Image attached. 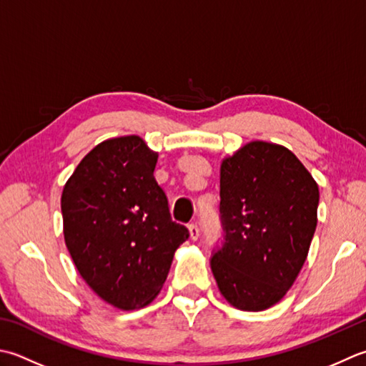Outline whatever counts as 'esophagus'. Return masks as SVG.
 <instances>
[{"mask_svg": "<svg viewBox=\"0 0 366 366\" xmlns=\"http://www.w3.org/2000/svg\"><path fill=\"white\" fill-rule=\"evenodd\" d=\"M189 232H190V238H192L193 241L198 239L199 230H198V225L195 224V222H192V224H189Z\"/></svg>", "mask_w": 366, "mask_h": 366, "instance_id": "esophagus-1", "label": "esophagus"}]
</instances>
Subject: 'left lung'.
I'll return each instance as SVG.
<instances>
[{
  "label": "left lung",
  "instance_id": "1",
  "mask_svg": "<svg viewBox=\"0 0 366 366\" xmlns=\"http://www.w3.org/2000/svg\"><path fill=\"white\" fill-rule=\"evenodd\" d=\"M319 187L284 146L252 141L220 167L222 246L211 269L225 300L268 310L287 293L317 225Z\"/></svg>",
  "mask_w": 366,
  "mask_h": 366
}]
</instances>
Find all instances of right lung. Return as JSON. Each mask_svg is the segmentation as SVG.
<instances>
[{"mask_svg": "<svg viewBox=\"0 0 366 366\" xmlns=\"http://www.w3.org/2000/svg\"><path fill=\"white\" fill-rule=\"evenodd\" d=\"M159 154L139 136L93 147L61 193L64 242L79 274L106 303L138 310L159 295L187 227L157 184Z\"/></svg>", "mask_w": 366, "mask_h": 366, "instance_id": "obj_1", "label": "right lung"}]
</instances>
